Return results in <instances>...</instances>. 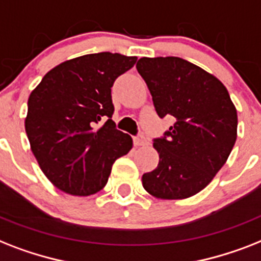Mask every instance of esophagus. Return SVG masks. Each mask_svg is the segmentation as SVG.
Returning a JSON list of instances; mask_svg holds the SVG:
<instances>
[{
    "label": "esophagus",
    "instance_id": "1",
    "mask_svg": "<svg viewBox=\"0 0 261 261\" xmlns=\"http://www.w3.org/2000/svg\"><path fill=\"white\" fill-rule=\"evenodd\" d=\"M149 143L147 139H146L143 135H138V137H134V145L135 146H146Z\"/></svg>",
    "mask_w": 261,
    "mask_h": 261
}]
</instances>
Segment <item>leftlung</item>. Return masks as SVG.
Masks as SVG:
<instances>
[{
  "mask_svg": "<svg viewBox=\"0 0 261 261\" xmlns=\"http://www.w3.org/2000/svg\"><path fill=\"white\" fill-rule=\"evenodd\" d=\"M137 69L158 116L175 119L154 139L160 162L142 175L143 188L161 200L189 198L211 184L233 149L236 107L216 76L181 57H142Z\"/></svg>",
  "mask_w": 261,
  "mask_h": 261,
  "instance_id": "8db88e82",
  "label": "left lung"
}]
</instances>
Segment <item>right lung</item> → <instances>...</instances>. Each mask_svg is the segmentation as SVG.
Segmentation results:
<instances>
[{"instance_id":"right-lung-1","label":"right lung","mask_w":261,"mask_h":261,"mask_svg":"<svg viewBox=\"0 0 261 261\" xmlns=\"http://www.w3.org/2000/svg\"><path fill=\"white\" fill-rule=\"evenodd\" d=\"M135 63L137 56L110 52L75 57L50 69L29 95L25 131L40 169L57 189L95 194L114 162L131 150V137L111 119V87Z\"/></svg>"}]
</instances>
